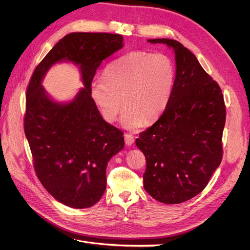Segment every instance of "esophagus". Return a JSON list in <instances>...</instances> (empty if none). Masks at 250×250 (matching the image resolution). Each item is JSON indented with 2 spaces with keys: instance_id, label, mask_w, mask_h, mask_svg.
Listing matches in <instances>:
<instances>
[{
  "instance_id": "34e87169",
  "label": "esophagus",
  "mask_w": 250,
  "mask_h": 250,
  "mask_svg": "<svg viewBox=\"0 0 250 250\" xmlns=\"http://www.w3.org/2000/svg\"><path fill=\"white\" fill-rule=\"evenodd\" d=\"M125 144H126L127 146H130V145H133V144H134L135 139L130 134H125Z\"/></svg>"
}]
</instances>
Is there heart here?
Here are the masks:
<instances>
[{"mask_svg": "<svg viewBox=\"0 0 250 250\" xmlns=\"http://www.w3.org/2000/svg\"><path fill=\"white\" fill-rule=\"evenodd\" d=\"M175 82V65L169 56L133 50L111 62L103 79L90 84V95L104 121L113 123L123 105V125L137 130L165 110Z\"/></svg>", "mask_w": 250, "mask_h": 250, "instance_id": "heart-1", "label": "heart"}]
</instances>
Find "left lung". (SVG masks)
I'll return each mask as SVG.
<instances>
[{"label":"left lung","mask_w":250,"mask_h":250,"mask_svg":"<svg viewBox=\"0 0 250 250\" xmlns=\"http://www.w3.org/2000/svg\"><path fill=\"white\" fill-rule=\"evenodd\" d=\"M148 42L173 49L176 74L164 112L136 140L147 161L144 188L158 202L180 204L207 187L222 161L224 97L218 83L180 42L168 38Z\"/></svg>","instance_id":"obj_1"}]
</instances>
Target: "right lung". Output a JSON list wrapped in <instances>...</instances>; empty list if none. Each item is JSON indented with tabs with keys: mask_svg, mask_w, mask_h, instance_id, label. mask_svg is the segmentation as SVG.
I'll list each match as a JSON object with an SVG mask.
<instances>
[{
	"mask_svg": "<svg viewBox=\"0 0 250 250\" xmlns=\"http://www.w3.org/2000/svg\"><path fill=\"white\" fill-rule=\"evenodd\" d=\"M121 34L73 32L62 37L35 68L26 93L24 132L36 175L60 203L85 208L106 188V167L125 147L123 132L101 116L90 84L102 61L123 48ZM79 65L84 88L69 103L51 100L41 86L57 62Z\"/></svg>",
	"mask_w": 250,
	"mask_h": 250,
	"instance_id": "right-lung-1",
	"label": "right lung"
}]
</instances>
